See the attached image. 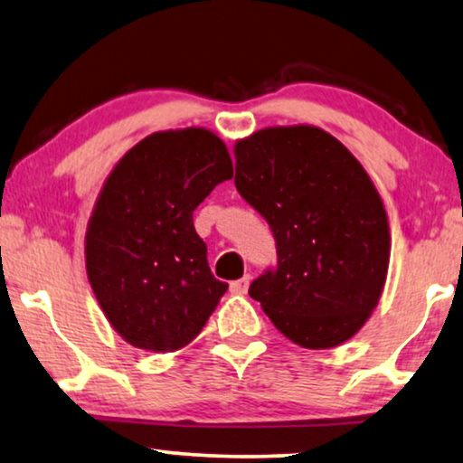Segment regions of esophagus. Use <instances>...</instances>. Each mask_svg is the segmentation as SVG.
Segmentation results:
<instances>
[{
  "label": "esophagus",
  "instance_id": "esophagus-1",
  "mask_svg": "<svg viewBox=\"0 0 463 463\" xmlns=\"http://www.w3.org/2000/svg\"><path fill=\"white\" fill-rule=\"evenodd\" d=\"M250 281H251L250 275H245V277H241V279L232 281L231 283V292L232 294H245V292H248V288H250Z\"/></svg>",
  "mask_w": 463,
  "mask_h": 463
}]
</instances>
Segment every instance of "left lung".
<instances>
[{
	"mask_svg": "<svg viewBox=\"0 0 463 463\" xmlns=\"http://www.w3.org/2000/svg\"><path fill=\"white\" fill-rule=\"evenodd\" d=\"M235 160L239 194L277 241V269L250 296L300 347L349 341L379 305L390 269V222L373 180L313 125L260 128L237 139Z\"/></svg>",
	"mask_w": 463,
	"mask_h": 463,
	"instance_id": "1",
	"label": "left lung"
}]
</instances>
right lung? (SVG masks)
Here are the masks:
<instances>
[{"mask_svg":"<svg viewBox=\"0 0 463 463\" xmlns=\"http://www.w3.org/2000/svg\"><path fill=\"white\" fill-rule=\"evenodd\" d=\"M231 177L224 141L188 127L147 135L103 182L86 226V275L103 316L133 347H186L224 296L228 283L209 270L193 212Z\"/></svg>","mask_w":463,"mask_h":463,"instance_id":"right-lung-1","label":"right lung"}]
</instances>
